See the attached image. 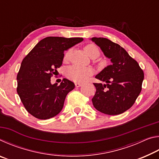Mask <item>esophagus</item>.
Segmentation results:
<instances>
[{"label":"esophagus","mask_w":159,"mask_h":159,"mask_svg":"<svg viewBox=\"0 0 159 159\" xmlns=\"http://www.w3.org/2000/svg\"><path fill=\"white\" fill-rule=\"evenodd\" d=\"M82 83H75V85H76V87H80V86H82Z\"/></svg>","instance_id":"34e87169"}]
</instances>
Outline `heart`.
<instances>
[{"label":"heart","mask_w":159,"mask_h":159,"mask_svg":"<svg viewBox=\"0 0 159 159\" xmlns=\"http://www.w3.org/2000/svg\"><path fill=\"white\" fill-rule=\"evenodd\" d=\"M84 51L87 55L93 58L98 56L99 52L98 48L93 44H88L84 47ZM68 54H66L64 59L67 58ZM93 74V70L89 67H81L79 66H72L67 69L66 75L69 79L75 82H85Z\"/></svg>","instance_id":"obj_1"}]
</instances>
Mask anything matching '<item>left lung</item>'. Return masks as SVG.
Returning <instances> with one entry per match:
<instances>
[{"mask_svg": "<svg viewBox=\"0 0 159 159\" xmlns=\"http://www.w3.org/2000/svg\"><path fill=\"white\" fill-rule=\"evenodd\" d=\"M92 41L111 61L95 76L106 84L93 83L96 88L93 106L105 114H122L133 105L141 92L143 70L118 44L105 38H93Z\"/></svg>", "mask_w": 159, "mask_h": 159, "instance_id": "left-lung-1", "label": "left lung"}]
</instances>
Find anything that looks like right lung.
<instances>
[{
    "mask_svg": "<svg viewBox=\"0 0 159 159\" xmlns=\"http://www.w3.org/2000/svg\"><path fill=\"white\" fill-rule=\"evenodd\" d=\"M83 40L82 38L49 36L35 45L24 60L17 76V91L29 114L41 120L55 116L63 108L66 95L74 83L64 79L60 85L51 84L62 64L64 51Z\"/></svg>",
    "mask_w": 159,
    "mask_h": 159,
    "instance_id": "1",
    "label": "right lung"
}]
</instances>
